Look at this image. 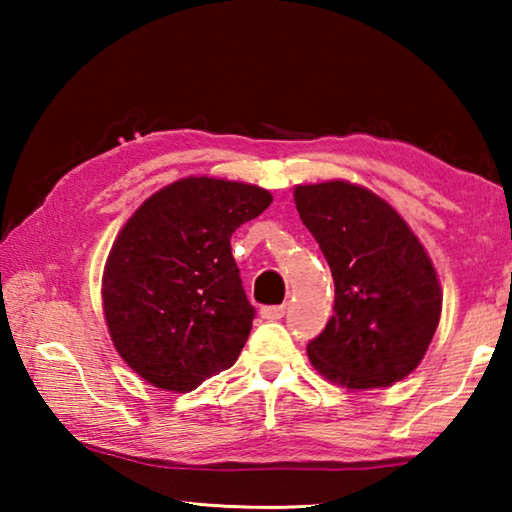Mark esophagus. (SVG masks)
I'll use <instances>...</instances> for the list:
<instances>
[{
    "label": "esophagus",
    "mask_w": 512,
    "mask_h": 512,
    "mask_svg": "<svg viewBox=\"0 0 512 512\" xmlns=\"http://www.w3.org/2000/svg\"><path fill=\"white\" fill-rule=\"evenodd\" d=\"M284 314H287V305L262 307V318H266V320H280Z\"/></svg>",
    "instance_id": "1"
}]
</instances>
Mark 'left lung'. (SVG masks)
Instances as JSON below:
<instances>
[{"mask_svg":"<svg viewBox=\"0 0 512 512\" xmlns=\"http://www.w3.org/2000/svg\"><path fill=\"white\" fill-rule=\"evenodd\" d=\"M293 201L334 277L311 366L350 391L393 386L420 366L443 311L427 250L395 207L348 180L298 185Z\"/></svg>","mask_w":512,"mask_h":512,"instance_id":"obj_1","label":"left lung"}]
</instances>
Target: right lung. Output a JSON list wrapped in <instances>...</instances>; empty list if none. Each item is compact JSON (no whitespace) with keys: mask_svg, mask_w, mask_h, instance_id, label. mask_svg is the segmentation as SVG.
<instances>
[{"mask_svg":"<svg viewBox=\"0 0 512 512\" xmlns=\"http://www.w3.org/2000/svg\"><path fill=\"white\" fill-rule=\"evenodd\" d=\"M273 203L235 180L189 176L146 198L119 230L101 280L112 345L162 391L189 393L228 370L255 309L230 237Z\"/></svg>","mask_w":512,"mask_h":512,"instance_id":"right-lung-1","label":"right lung"}]
</instances>
